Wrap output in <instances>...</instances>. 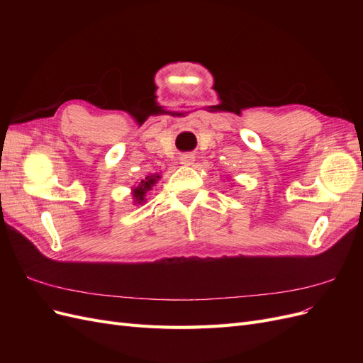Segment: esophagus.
<instances>
[{
  "label": "esophagus",
  "mask_w": 363,
  "mask_h": 363,
  "mask_svg": "<svg viewBox=\"0 0 363 363\" xmlns=\"http://www.w3.org/2000/svg\"><path fill=\"white\" fill-rule=\"evenodd\" d=\"M180 162H182L183 164H192V163L195 162V156L192 155V152H186V155H183V156L180 157Z\"/></svg>",
  "instance_id": "34e87169"
}]
</instances>
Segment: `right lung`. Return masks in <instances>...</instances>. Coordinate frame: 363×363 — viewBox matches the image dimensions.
Masks as SVG:
<instances>
[{
	"mask_svg": "<svg viewBox=\"0 0 363 363\" xmlns=\"http://www.w3.org/2000/svg\"><path fill=\"white\" fill-rule=\"evenodd\" d=\"M160 179V174H151V175H147V177L142 180L136 188H133V199H135V203L136 204H142L145 201V195L148 191H151L152 186L156 184V182Z\"/></svg>",
	"mask_w": 363,
	"mask_h": 363,
	"instance_id": "add662e5",
	"label": "right lung"
}]
</instances>
